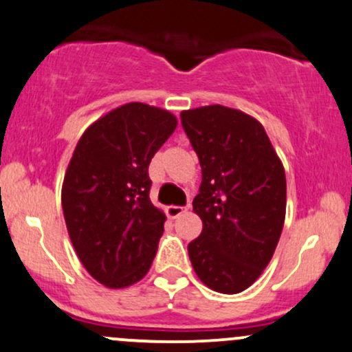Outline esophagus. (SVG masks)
Here are the masks:
<instances>
[{
  "label": "esophagus",
  "mask_w": 352,
  "mask_h": 352,
  "mask_svg": "<svg viewBox=\"0 0 352 352\" xmlns=\"http://www.w3.org/2000/svg\"><path fill=\"white\" fill-rule=\"evenodd\" d=\"M184 213V208L183 206H168L166 208V214H168L171 220H175V218L181 217V214Z\"/></svg>",
  "instance_id": "1"
}]
</instances>
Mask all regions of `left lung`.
<instances>
[{
    "label": "left lung",
    "mask_w": 352,
    "mask_h": 352,
    "mask_svg": "<svg viewBox=\"0 0 352 352\" xmlns=\"http://www.w3.org/2000/svg\"><path fill=\"white\" fill-rule=\"evenodd\" d=\"M201 166L192 210L201 235L188 245L199 280L221 294L248 289L268 265L285 220V171L256 119L225 105L181 112Z\"/></svg>",
    "instance_id": "1"
}]
</instances>
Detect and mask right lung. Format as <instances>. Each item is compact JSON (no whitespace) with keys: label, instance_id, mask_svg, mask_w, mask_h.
Masks as SVG:
<instances>
[{"label":"right lung","instance_id":"obj_1","mask_svg":"<svg viewBox=\"0 0 352 352\" xmlns=\"http://www.w3.org/2000/svg\"><path fill=\"white\" fill-rule=\"evenodd\" d=\"M177 126L164 109L131 102L82 134L62 186L67 230L90 275L124 289L149 272L166 217L151 203L149 162Z\"/></svg>","mask_w":352,"mask_h":352}]
</instances>
